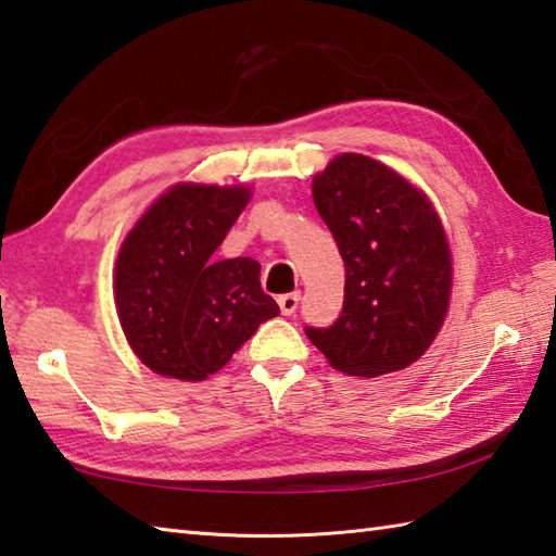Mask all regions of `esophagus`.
<instances>
[{
	"instance_id": "esophagus-1",
	"label": "esophagus",
	"mask_w": 556,
	"mask_h": 556,
	"mask_svg": "<svg viewBox=\"0 0 556 556\" xmlns=\"http://www.w3.org/2000/svg\"><path fill=\"white\" fill-rule=\"evenodd\" d=\"M299 301H301V293L299 291H291V293H285V296H279L277 303H279L281 315H293V313H296Z\"/></svg>"
}]
</instances>
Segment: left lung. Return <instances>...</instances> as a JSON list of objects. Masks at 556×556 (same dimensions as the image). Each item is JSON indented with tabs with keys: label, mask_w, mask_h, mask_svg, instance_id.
<instances>
[{
	"label": "left lung",
	"mask_w": 556,
	"mask_h": 556,
	"mask_svg": "<svg viewBox=\"0 0 556 556\" xmlns=\"http://www.w3.org/2000/svg\"><path fill=\"white\" fill-rule=\"evenodd\" d=\"M313 200L346 267L344 308L305 337L332 368L377 377L418 361L440 332L452 257L430 200L404 176L356 152L313 179Z\"/></svg>",
	"instance_id": "8db88e82"
}]
</instances>
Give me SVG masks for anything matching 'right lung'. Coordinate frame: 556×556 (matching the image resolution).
Listing matches in <instances>:
<instances>
[{
	"mask_svg": "<svg viewBox=\"0 0 556 556\" xmlns=\"http://www.w3.org/2000/svg\"><path fill=\"white\" fill-rule=\"evenodd\" d=\"M248 198L243 186H174L126 236L116 257V313L150 370L205 380L279 315L255 260L212 257Z\"/></svg>",
	"mask_w": 556,
	"mask_h": 556,
	"instance_id": "1",
	"label": "right lung"
}]
</instances>
